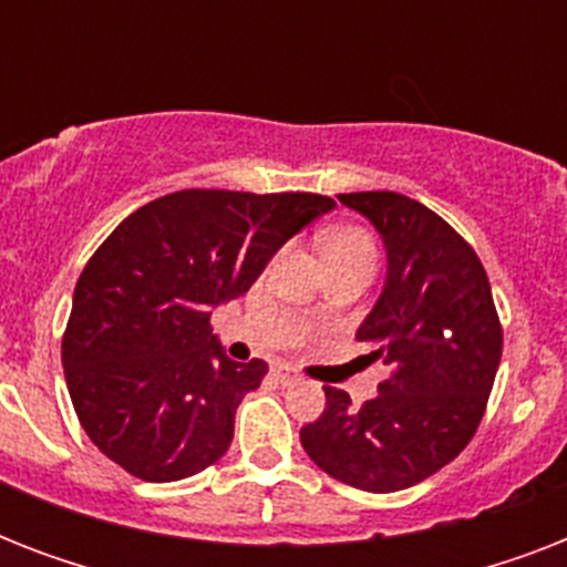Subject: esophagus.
I'll use <instances>...</instances> for the list:
<instances>
[{"label":"esophagus","mask_w":567,"mask_h":567,"mask_svg":"<svg viewBox=\"0 0 567 567\" xmlns=\"http://www.w3.org/2000/svg\"><path fill=\"white\" fill-rule=\"evenodd\" d=\"M274 373L279 379H282L285 385H288V382H297V379H300V371H297V368H291V364H276Z\"/></svg>","instance_id":"1"}]
</instances>
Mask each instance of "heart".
Wrapping results in <instances>:
<instances>
[{
  "instance_id": "1",
  "label": "heart",
  "mask_w": 567,
  "mask_h": 567,
  "mask_svg": "<svg viewBox=\"0 0 567 567\" xmlns=\"http://www.w3.org/2000/svg\"><path fill=\"white\" fill-rule=\"evenodd\" d=\"M320 249L327 265L336 261H362V265H377V240L371 238V231L362 226H338L329 229L320 238Z\"/></svg>"
}]
</instances>
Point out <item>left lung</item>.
Listing matches in <instances>:
<instances>
[{"label": "left lung", "instance_id": "obj_1", "mask_svg": "<svg viewBox=\"0 0 567 567\" xmlns=\"http://www.w3.org/2000/svg\"><path fill=\"white\" fill-rule=\"evenodd\" d=\"M377 226L385 291L355 338L394 371L373 400L323 385L327 409L302 450L341 483L388 494L423 483L474 439L503 353L492 285L474 247L444 217L394 190L338 194Z\"/></svg>", "mask_w": 567, "mask_h": 567}]
</instances>
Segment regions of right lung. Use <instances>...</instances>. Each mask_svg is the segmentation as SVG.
Returning a JSON list of instances; mask_svg holds the SVG:
<instances>
[{"mask_svg": "<svg viewBox=\"0 0 567 567\" xmlns=\"http://www.w3.org/2000/svg\"><path fill=\"white\" fill-rule=\"evenodd\" d=\"M329 208L320 194L190 188L141 205L102 240L75 282L61 362L82 430L114 465L176 483L229 450L235 409L267 362H231L212 309L247 293Z\"/></svg>", "mask_w": 567, "mask_h": 567, "instance_id": "add662e5", "label": "right lung"}]
</instances>
